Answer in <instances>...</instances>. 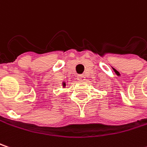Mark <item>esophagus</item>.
Returning <instances> with one entry per match:
<instances>
[{
	"instance_id": "obj_1",
	"label": "esophagus",
	"mask_w": 147,
	"mask_h": 147,
	"mask_svg": "<svg viewBox=\"0 0 147 147\" xmlns=\"http://www.w3.org/2000/svg\"><path fill=\"white\" fill-rule=\"evenodd\" d=\"M78 80H79V81H84L85 80V77L84 74H79V75H78Z\"/></svg>"
}]
</instances>
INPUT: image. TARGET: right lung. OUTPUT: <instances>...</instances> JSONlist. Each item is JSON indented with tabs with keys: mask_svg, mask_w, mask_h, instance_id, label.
Returning <instances> with one entry per match:
<instances>
[{
	"mask_svg": "<svg viewBox=\"0 0 147 147\" xmlns=\"http://www.w3.org/2000/svg\"><path fill=\"white\" fill-rule=\"evenodd\" d=\"M65 85H66V84H65V83H63V87H64Z\"/></svg>",
	"mask_w": 147,
	"mask_h": 147,
	"instance_id": "1",
	"label": "right lung"
}]
</instances>
